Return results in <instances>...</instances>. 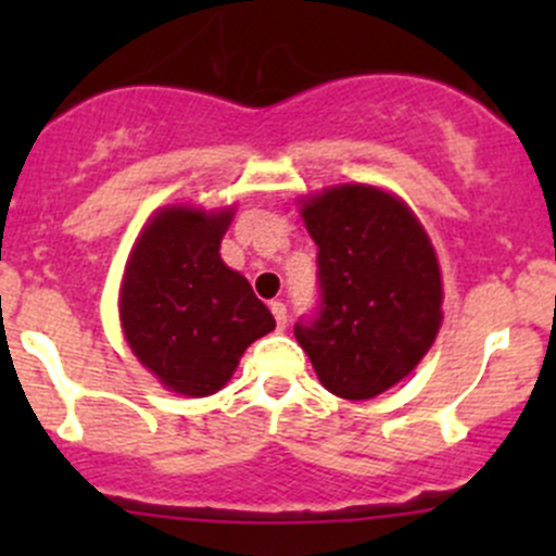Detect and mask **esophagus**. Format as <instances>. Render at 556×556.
<instances>
[{"mask_svg": "<svg viewBox=\"0 0 556 556\" xmlns=\"http://www.w3.org/2000/svg\"><path fill=\"white\" fill-rule=\"evenodd\" d=\"M271 314L274 319H277V330L288 328V306H285L282 301H271Z\"/></svg>", "mask_w": 556, "mask_h": 556, "instance_id": "1", "label": "esophagus"}]
</instances>
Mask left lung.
<instances>
[{"label": "left lung", "instance_id": "8db88e82", "mask_svg": "<svg viewBox=\"0 0 556 556\" xmlns=\"http://www.w3.org/2000/svg\"><path fill=\"white\" fill-rule=\"evenodd\" d=\"M317 244L319 312L295 325L325 390L368 401L428 355L441 328V268L422 223L374 185H336L301 204Z\"/></svg>", "mask_w": 556, "mask_h": 556}]
</instances>
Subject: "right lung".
I'll list each match as a JSON object with an SVG mask.
<instances>
[{
  "mask_svg": "<svg viewBox=\"0 0 556 556\" xmlns=\"http://www.w3.org/2000/svg\"><path fill=\"white\" fill-rule=\"evenodd\" d=\"M231 210L164 206L139 233L121 285L128 346L166 390L204 397L233 377L239 357L274 317L220 257Z\"/></svg>",
  "mask_w": 556,
  "mask_h": 556,
  "instance_id": "1",
  "label": "right lung"
}]
</instances>
